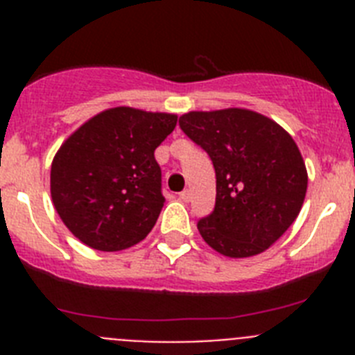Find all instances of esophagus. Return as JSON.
<instances>
[{"mask_svg": "<svg viewBox=\"0 0 355 355\" xmlns=\"http://www.w3.org/2000/svg\"><path fill=\"white\" fill-rule=\"evenodd\" d=\"M180 199L183 200V202H188V200L192 199V193H190V190H183V192L180 193Z\"/></svg>", "mask_w": 355, "mask_h": 355, "instance_id": "esophagus-1", "label": "esophagus"}]
</instances>
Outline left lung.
Segmentation results:
<instances>
[{"label": "left lung", "mask_w": 355, "mask_h": 355, "mask_svg": "<svg viewBox=\"0 0 355 355\" xmlns=\"http://www.w3.org/2000/svg\"><path fill=\"white\" fill-rule=\"evenodd\" d=\"M180 126L215 167V209L197 224L202 240L227 258L265 252L306 199V163L291 135L247 108L188 112Z\"/></svg>", "instance_id": "1"}]
</instances>
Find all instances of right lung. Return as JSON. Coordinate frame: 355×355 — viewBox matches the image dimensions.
Returning a JSON list of instances; mask_svg holds the SVG:
<instances>
[{"mask_svg": "<svg viewBox=\"0 0 355 355\" xmlns=\"http://www.w3.org/2000/svg\"><path fill=\"white\" fill-rule=\"evenodd\" d=\"M175 124V114L115 106L65 139L51 163V199L81 243L117 252L150 233L165 200L155 150Z\"/></svg>", "mask_w": 355, "mask_h": 355, "instance_id": "right-lung-1", "label": "right lung"}]
</instances>
